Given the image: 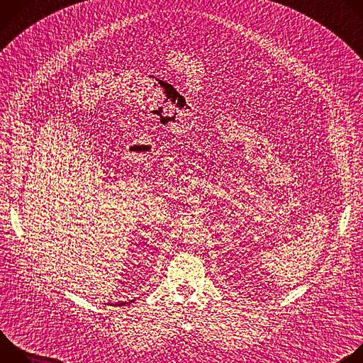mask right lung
<instances>
[{"instance_id": "obj_1", "label": "right lung", "mask_w": 363, "mask_h": 363, "mask_svg": "<svg viewBox=\"0 0 363 363\" xmlns=\"http://www.w3.org/2000/svg\"><path fill=\"white\" fill-rule=\"evenodd\" d=\"M135 300H130V301H123V303H119V306H126V304H130V303H133Z\"/></svg>"}]
</instances>
